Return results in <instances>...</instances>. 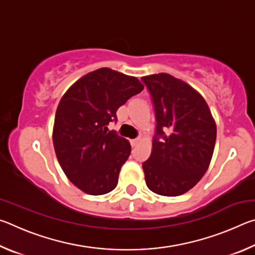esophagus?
<instances>
[{
  "label": "esophagus",
  "instance_id": "esophagus-1",
  "mask_svg": "<svg viewBox=\"0 0 255 255\" xmlns=\"http://www.w3.org/2000/svg\"><path fill=\"white\" fill-rule=\"evenodd\" d=\"M138 141H139L138 139H131V140H130V145L132 146V147H135V146H137Z\"/></svg>",
  "mask_w": 255,
  "mask_h": 255
}]
</instances>
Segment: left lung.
I'll list each match as a JSON object with an SVG mask.
<instances>
[{
  "label": "left lung",
  "instance_id": "1",
  "mask_svg": "<svg viewBox=\"0 0 255 255\" xmlns=\"http://www.w3.org/2000/svg\"><path fill=\"white\" fill-rule=\"evenodd\" d=\"M156 116L152 154L143 163L148 189L157 195H183L208 170L216 143L215 120L192 86L166 73L141 77Z\"/></svg>",
  "mask_w": 255,
  "mask_h": 255
}]
</instances>
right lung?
Here are the masks:
<instances>
[{
  "instance_id": "right-lung-1",
  "label": "right lung",
  "mask_w": 255,
  "mask_h": 255,
  "mask_svg": "<svg viewBox=\"0 0 255 255\" xmlns=\"http://www.w3.org/2000/svg\"><path fill=\"white\" fill-rule=\"evenodd\" d=\"M143 89L136 77L102 67L82 76L60 99L53 129L55 153L68 180L88 195H105L117 187L131 147L107 126L117 120L118 108Z\"/></svg>"
}]
</instances>
